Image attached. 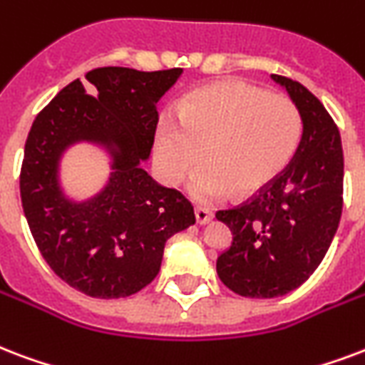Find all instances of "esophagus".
<instances>
[{"label": "esophagus", "instance_id": "1", "mask_svg": "<svg viewBox=\"0 0 365 365\" xmlns=\"http://www.w3.org/2000/svg\"><path fill=\"white\" fill-rule=\"evenodd\" d=\"M195 218H197V224H208L212 220V212L205 207L195 208Z\"/></svg>", "mask_w": 365, "mask_h": 365}]
</instances>
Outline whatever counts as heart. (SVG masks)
Here are the masks:
<instances>
[{
  "instance_id": "1",
  "label": "heart",
  "mask_w": 365,
  "mask_h": 365,
  "mask_svg": "<svg viewBox=\"0 0 365 365\" xmlns=\"http://www.w3.org/2000/svg\"><path fill=\"white\" fill-rule=\"evenodd\" d=\"M302 139V116L291 99L245 80H220L189 93L178 120L164 115L155 135L158 170L180 183L202 163L191 195L202 201L262 193L287 170Z\"/></svg>"
}]
</instances>
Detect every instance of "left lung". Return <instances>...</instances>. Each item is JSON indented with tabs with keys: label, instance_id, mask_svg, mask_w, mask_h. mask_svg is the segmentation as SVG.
<instances>
[{
	"label": "left lung",
	"instance_id": "obj_1",
	"mask_svg": "<svg viewBox=\"0 0 365 365\" xmlns=\"http://www.w3.org/2000/svg\"><path fill=\"white\" fill-rule=\"evenodd\" d=\"M302 116V139L287 170L262 193L216 218L232 245L216 260L222 283L249 299H274L316 272L343 212L344 160L337 124L318 97L291 78L272 74Z\"/></svg>",
	"mask_w": 365,
	"mask_h": 365
}]
</instances>
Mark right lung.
<instances>
[{
  "label": "right lung",
  "mask_w": 365,
  "mask_h": 365,
  "mask_svg": "<svg viewBox=\"0 0 365 365\" xmlns=\"http://www.w3.org/2000/svg\"><path fill=\"white\" fill-rule=\"evenodd\" d=\"M182 68L141 72L103 66L53 97L28 132L21 201L41 257L80 293L124 299L157 277L164 243L195 224L191 202L141 168L158 124V99ZM90 140L113 164L101 194L71 202L60 189L58 160L66 146Z\"/></svg>",
  "instance_id": "right-lung-1"
}]
</instances>
